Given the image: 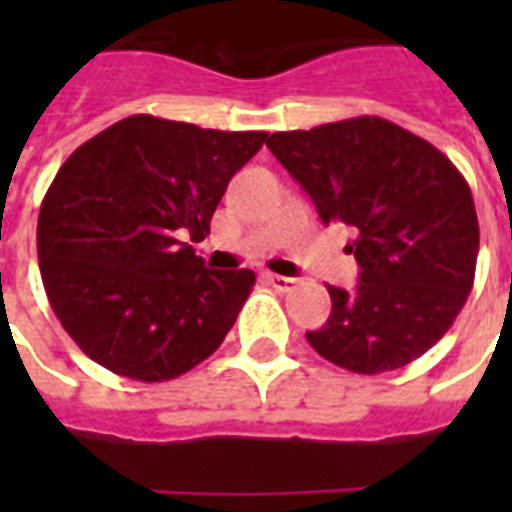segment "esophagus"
I'll return each instance as SVG.
<instances>
[{
    "mask_svg": "<svg viewBox=\"0 0 512 512\" xmlns=\"http://www.w3.org/2000/svg\"><path fill=\"white\" fill-rule=\"evenodd\" d=\"M265 281L271 284L273 289H279V292H292L297 287V279H289V276H276V273H268Z\"/></svg>",
    "mask_w": 512,
    "mask_h": 512,
    "instance_id": "1",
    "label": "esophagus"
}]
</instances>
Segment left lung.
Returning a JSON list of instances; mask_svg holds the SVG:
<instances>
[{"mask_svg": "<svg viewBox=\"0 0 512 512\" xmlns=\"http://www.w3.org/2000/svg\"><path fill=\"white\" fill-rule=\"evenodd\" d=\"M265 146L324 223L356 231L358 287H327L332 313L311 348L356 374L401 369L433 348L476 279L470 185L428 140L380 116L273 132Z\"/></svg>", "mask_w": 512, "mask_h": 512, "instance_id": "left-lung-1", "label": "left lung"}]
</instances>
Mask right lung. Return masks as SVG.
Returning <instances> with one entry per match:
<instances>
[{"label":"right lung","mask_w":512,"mask_h":512,"mask_svg":"<svg viewBox=\"0 0 512 512\" xmlns=\"http://www.w3.org/2000/svg\"><path fill=\"white\" fill-rule=\"evenodd\" d=\"M268 132L127 116L82 143L44 193L36 252L71 340L114 374L175 380L212 356L255 273L207 271L191 241Z\"/></svg>","instance_id":"right-lung-1"}]
</instances>
